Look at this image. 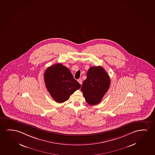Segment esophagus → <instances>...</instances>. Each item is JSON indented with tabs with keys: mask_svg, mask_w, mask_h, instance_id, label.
<instances>
[{
	"mask_svg": "<svg viewBox=\"0 0 155 155\" xmlns=\"http://www.w3.org/2000/svg\"><path fill=\"white\" fill-rule=\"evenodd\" d=\"M78 81L79 82V83L80 84H82V79H78Z\"/></svg>",
	"mask_w": 155,
	"mask_h": 155,
	"instance_id": "esophagus-1",
	"label": "esophagus"
}]
</instances>
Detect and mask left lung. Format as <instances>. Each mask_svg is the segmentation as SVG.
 <instances>
[{"mask_svg":"<svg viewBox=\"0 0 155 155\" xmlns=\"http://www.w3.org/2000/svg\"><path fill=\"white\" fill-rule=\"evenodd\" d=\"M87 79L81 87L87 103L94 106L101 102L110 84V80L107 72L101 66L90 68Z\"/></svg>","mask_w":155,"mask_h":155,"instance_id":"8db88e82","label":"left lung"}]
</instances>
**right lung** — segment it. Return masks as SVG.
<instances>
[{
  "instance_id": "right-lung-1",
  "label": "right lung",
  "mask_w": 155,
  "mask_h": 155,
  "mask_svg": "<svg viewBox=\"0 0 155 155\" xmlns=\"http://www.w3.org/2000/svg\"><path fill=\"white\" fill-rule=\"evenodd\" d=\"M46 87L54 101L62 103L81 87L71 72L63 64L57 63L47 68L44 74Z\"/></svg>"
}]
</instances>
